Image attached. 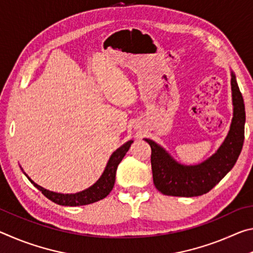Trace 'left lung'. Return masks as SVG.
<instances>
[{
	"mask_svg": "<svg viewBox=\"0 0 253 253\" xmlns=\"http://www.w3.org/2000/svg\"><path fill=\"white\" fill-rule=\"evenodd\" d=\"M233 118L230 131L217 152L203 163L194 166L181 165L175 162L160 145L145 139L151 145L152 172L154 185L162 194L192 198L208 193L228 174L241 153L245 140V102L232 74Z\"/></svg>",
	"mask_w": 253,
	"mask_h": 253,
	"instance_id": "8db88e82",
	"label": "left lung"
}]
</instances>
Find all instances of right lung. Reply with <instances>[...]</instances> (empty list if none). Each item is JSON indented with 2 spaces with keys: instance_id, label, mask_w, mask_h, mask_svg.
<instances>
[{
  "instance_id": "right-lung-1",
  "label": "right lung",
  "mask_w": 253,
  "mask_h": 253,
  "mask_svg": "<svg viewBox=\"0 0 253 253\" xmlns=\"http://www.w3.org/2000/svg\"><path fill=\"white\" fill-rule=\"evenodd\" d=\"M132 144V140H129L126 144H124L122 147H119L116 152L113 153V155L110 156L107 166L102 173L101 177L87 190L76 194H60L55 193V192H51L45 190V188L41 187L40 185L34 183L33 181L29 178V181L31 182L38 190H39L45 198L52 201V202L57 203L59 205H65V207H79V205H87L95 203L97 201H100L105 199L108 195L111 190H113L115 178H116V170L119 165V163L122 162L124 156L126 155V153L129 149L130 145ZM27 175V174H25Z\"/></svg>"
}]
</instances>
